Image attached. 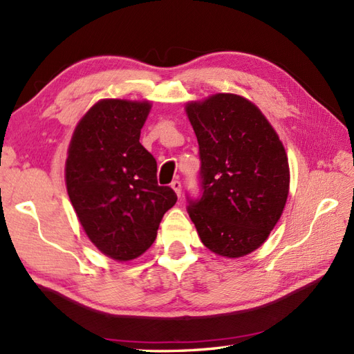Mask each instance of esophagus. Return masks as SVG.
Returning a JSON list of instances; mask_svg holds the SVG:
<instances>
[{"instance_id": "1", "label": "esophagus", "mask_w": 354, "mask_h": 354, "mask_svg": "<svg viewBox=\"0 0 354 354\" xmlns=\"http://www.w3.org/2000/svg\"><path fill=\"white\" fill-rule=\"evenodd\" d=\"M170 187H171L173 190H175V193L178 194V196H181V189H183L181 183H179V181H173V183L170 184Z\"/></svg>"}]
</instances>
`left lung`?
<instances>
[{
	"label": "left lung",
	"instance_id": "8db88e82",
	"mask_svg": "<svg viewBox=\"0 0 354 354\" xmlns=\"http://www.w3.org/2000/svg\"><path fill=\"white\" fill-rule=\"evenodd\" d=\"M185 111L201 158V196H187V212L209 251L243 257L265 242L286 205L283 142L261 111L236 94L192 102Z\"/></svg>",
	"mask_w": 354,
	"mask_h": 354
}]
</instances>
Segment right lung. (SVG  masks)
<instances>
[{"label":"right lung","mask_w":354,"mask_h":354,"mask_svg":"<svg viewBox=\"0 0 354 354\" xmlns=\"http://www.w3.org/2000/svg\"><path fill=\"white\" fill-rule=\"evenodd\" d=\"M149 111V102H97L74 131L65 162L66 192L82 227L118 261L152 246L178 199L170 187L158 185L155 158L140 142Z\"/></svg>","instance_id":"right-lung-1"}]
</instances>
